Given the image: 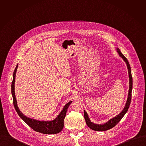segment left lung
Segmentation results:
<instances>
[{
	"label": "left lung",
	"mask_w": 146,
	"mask_h": 146,
	"mask_svg": "<svg viewBox=\"0 0 146 146\" xmlns=\"http://www.w3.org/2000/svg\"><path fill=\"white\" fill-rule=\"evenodd\" d=\"M116 50L119 54V56L122 58L123 61L125 62L127 70H128V75H129V92H128V96L127 98L125 104V107L123 108V110L121 111L120 113H119L118 115H117L116 116L113 117L112 118L108 120L107 122L104 124H95L91 121L89 117V115L87 113V112L84 110V118L85 120V122L86 125L88 126L89 127H90L92 130H95V131H106L108 129H110L114 127L116 125L123 117V116L125 115V113L127 112L129 106L131 102V92L133 89V78L131 76V68L129 64V63L128 62L125 56L123 54V53L120 50V49L119 48H116Z\"/></svg>",
	"instance_id": "left-lung-1"
}]
</instances>
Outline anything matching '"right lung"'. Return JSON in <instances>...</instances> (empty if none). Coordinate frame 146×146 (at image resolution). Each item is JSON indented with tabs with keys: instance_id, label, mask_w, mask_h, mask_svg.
<instances>
[{
	"instance_id": "1",
	"label": "right lung",
	"mask_w": 146,
	"mask_h": 146,
	"mask_svg": "<svg viewBox=\"0 0 146 146\" xmlns=\"http://www.w3.org/2000/svg\"><path fill=\"white\" fill-rule=\"evenodd\" d=\"M18 65H17L13 75V81L11 85V92L12 95L13 97V105L15 108L16 112H17L19 116L23 120L27 125L30 127H31L33 130L37 132H39L42 134H57L61 131L63 128L64 126V119L65 118L66 112L68 107L70 104L72 102V101L68 102L67 104L64 105L62 111L60 113L57 115V116L53 120L50 121H44V120H37L36 119H31L27 117L24 114H23L20 110L18 106L17 102L15 96V78L16 74L17 72V70L18 68Z\"/></svg>"
}]
</instances>
